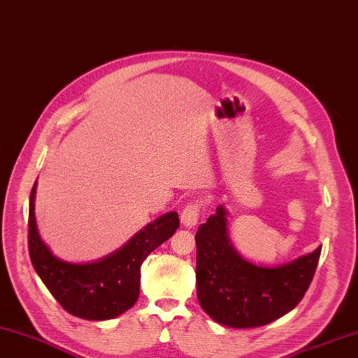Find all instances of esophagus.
I'll return each instance as SVG.
<instances>
[{
  "mask_svg": "<svg viewBox=\"0 0 358 358\" xmlns=\"http://www.w3.org/2000/svg\"><path fill=\"white\" fill-rule=\"evenodd\" d=\"M201 201H194L189 202L185 206V208L182 210L180 213V222L184 227L187 229H193L196 224H198L199 220V213H201Z\"/></svg>",
  "mask_w": 358,
  "mask_h": 358,
  "instance_id": "1",
  "label": "esophagus"
}]
</instances>
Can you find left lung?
I'll list each match as a JSON object with an SVG mask.
<instances>
[{"label":"left lung","mask_w":358,"mask_h":358,"mask_svg":"<svg viewBox=\"0 0 358 358\" xmlns=\"http://www.w3.org/2000/svg\"><path fill=\"white\" fill-rule=\"evenodd\" d=\"M227 215V208L220 206L196 231L199 304L222 326L249 329L268 324L301 301L317 271L322 247L281 266L253 264L233 247Z\"/></svg>","instance_id":"1"}]
</instances>
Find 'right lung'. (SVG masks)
Returning a JSON list of instances; mask_svg holds the SVG:
<instances>
[{
    "label": "right lung",
    "mask_w": 358,
    "mask_h": 358,
    "mask_svg": "<svg viewBox=\"0 0 358 358\" xmlns=\"http://www.w3.org/2000/svg\"><path fill=\"white\" fill-rule=\"evenodd\" d=\"M35 193L36 182L29 199V255L35 272L62 308L90 322L111 320L133 308L141 290L142 262L178 230L176 211L159 216L103 258L69 262L55 257L40 236L35 221Z\"/></svg>",
    "instance_id": "obj_1"
}]
</instances>
